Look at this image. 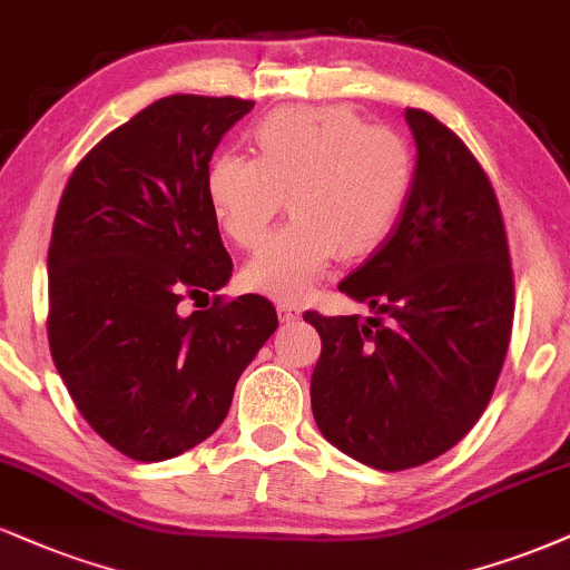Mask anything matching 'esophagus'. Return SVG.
Returning <instances> with one entry per match:
<instances>
[{"label":"esophagus","instance_id":"esophagus-1","mask_svg":"<svg viewBox=\"0 0 570 570\" xmlns=\"http://www.w3.org/2000/svg\"><path fill=\"white\" fill-rule=\"evenodd\" d=\"M277 314H279V320H283V323H293V320H298L301 309L296 304H277Z\"/></svg>","mask_w":570,"mask_h":570}]
</instances>
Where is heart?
I'll return each instance as SVG.
<instances>
[{
  "label": "heart",
  "instance_id": "obj_1",
  "mask_svg": "<svg viewBox=\"0 0 570 570\" xmlns=\"http://www.w3.org/2000/svg\"><path fill=\"white\" fill-rule=\"evenodd\" d=\"M250 138L256 159L224 151L205 176L213 216L245 250L287 197L293 220L243 272L250 291L298 301L338 253L363 258L390 237L416 173L400 132L367 127L350 106H291L266 114Z\"/></svg>",
  "mask_w": 570,
  "mask_h": 570
}]
</instances>
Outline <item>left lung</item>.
<instances>
[{
	"mask_svg": "<svg viewBox=\"0 0 570 570\" xmlns=\"http://www.w3.org/2000/svg\"><path fill=\"white\" fill-rule=\"evenodd\" d=\"M405 119L419 149L407 203L390 237L338 285L379 317L304 314L323 338L312 373L320 432L384 472L443 456L478 424L514 317L491 180L451 127L421 109Z\"/></svg>",
	"mask_w": 570,
	"mask_h": 570,
	"instance_id": "8db88e82",
	"label": "left lung"
}]
</instances>
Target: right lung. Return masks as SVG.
<instances>
[{"label":"right lung","instance_id":"right-lung-1","mask_svg":"<svg viewBox=\"0 0 570 570\" xmlns=\"http://www.w3.org/2000/svg\"><path fill=\"white\" fill-rule=\"evenodd\" d=\"M250 109L232 96L154 100L87 151L60 197L47 253L52 363L87 424L127 459L165 461L210 438L277 331L256 293L178 312L232 277L205 176Z\"/></svg>","mask_w":570,"mask_h":570}]
</instances>
